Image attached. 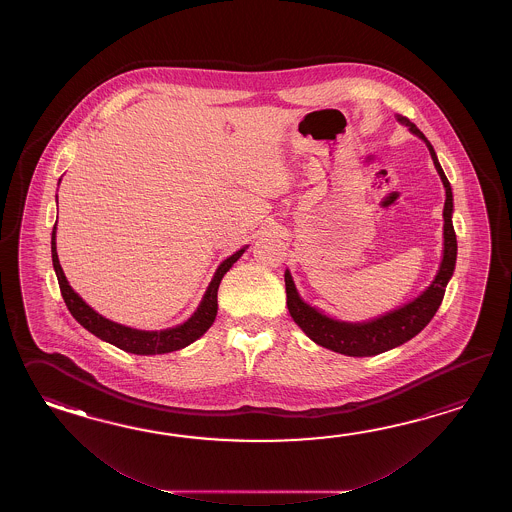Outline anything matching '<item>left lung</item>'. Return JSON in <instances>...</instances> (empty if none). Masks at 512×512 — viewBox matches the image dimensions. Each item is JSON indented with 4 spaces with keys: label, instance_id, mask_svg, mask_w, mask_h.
<instances>
[{
    "label": "left lung",
    "instance_id": "left-lung-1",
    "mask_svg": "<svg viewBox=\"0 0 512 512\" xmlns=\"http://www.w3.org/2000/svg\"><path fill=\"white\" fill-rule=\"evenodd\" d=\"M397 119L406 124L412 133L421 137L426 142L430 155L434 159L435 168L441 175V181L445 185L446 199L443 218H445V251H443V261L439 272L435 276L432 285L426 289L425 293L414 302L404 305L397 311H392L388 315L381 316L377 320L364 322V324H346V322H337L331 320L326 315L318 313L315 307L305 304L304 300L296 293L293 278L289 271H285V293H287V309L293 316L294 322L302 327L307 337L316 342L322 348L337 351L342 355L349 357H370V355H379L388 349L397 348L410 338H414L419 331L425 329L426 324L434 318L439 305L443 302L445 296L446 283L450 280L454 267H456L457 241L454 225H452V188L446 179L445 172L441 164L437 161L432 144L428 142L423 131L415 126L412 120L403 115H397Z\"/></svg>",
    "mask_w": 512,
    "mask_h": 512
}]
</instances>
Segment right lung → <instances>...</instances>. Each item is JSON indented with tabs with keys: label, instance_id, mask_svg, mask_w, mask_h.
<instances>
[{
	"label": "right lung",
	"instance_id": "obj_1",
	"mask_svg": "<svg viewBox=\"0 0 512 512\" xmlns=\"http://www.w3.org/2000/svg\"><path fill=\"white\" fill-rule=\"evenodd\" d=\"M55 232L56 223L55 229H53V238H51V252H53V265H55L60 293L64 296V302H66L69 313L75 316V320L80 326L86 327L87 331L93 333L95 337L102 338L109 344L124 349L128 353H135V355L170 353V351L186 348L188 344H192L194 340L201 337L208 327L212 326V322L216 320V315H218V289L221 278L245 252V249H241L219 265L218 271L214 274V280L208 285L203 302L197 307L194 316L183 326L164 329V331H137V329H131V327L115 324L108 318L98 315L71 289V285L67 283L66 276H64V271L60 267L58 254H56Z\"/></svg>",
	"mask_w": 512,
	"mask_h": 512
}]
</instances>
